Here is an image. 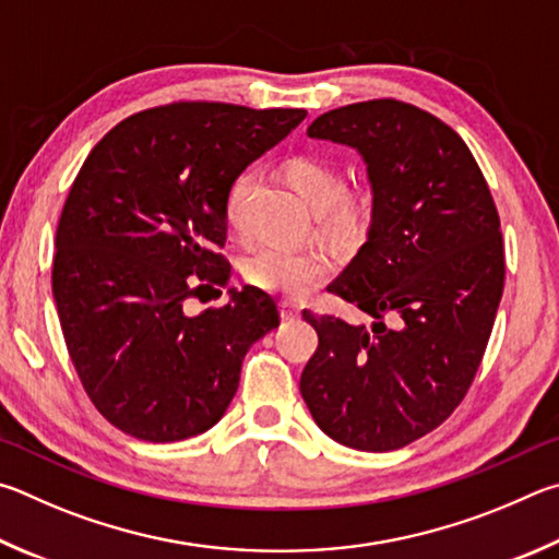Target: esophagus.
<instances>
[{"label":"esophagus","mask_w":559,"mask_h":559,"mask_svg":"<svg viewBox=\"0 0 559 559\" xmlns=\"http://www.w3.org/2000/svg\"><path fill=\"white\" fill-rule=\"evenodd\" d=\"M280 309H282V317H285V319H297L299 317V305H297V301H292V299L280 301Z\"/></svg>","instance_id":"esophagus-1"}]
</instances>
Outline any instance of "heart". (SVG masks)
<instances>
[{
	"label": "heart",
	"mask_w": 559,
	"mask_h": 559,
	"mask_svg": "<svg viewBox=\"0 0 559 559\" xmlns=\"http://www.w3.org/2000/svg\"><path fill=\"white\" fill-rule=\"evenodd\" d=\"M282 176L301 203L314 213L321 233L338 245H356L370 225V201L366 193L346 189L344 169L324 154H295L282 164ZM254 181L252 171L233 179L225 195V218L233 230L242 225V203ZM334 272V258L324 248H260L245 262V280L252 287L287 297H305Z\"/></svg>",
	"instance_id": "obj_1"
}]
</instances>
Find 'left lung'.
Listing matches in <instances>:
<instances>
[{"label":"left lung","instance_id":"obj_1","mask_svg":"<svg viewBox=\"0 0 559 559\" xmlns=\"http://www.w3.org/2000/svg\"><path fill=\"white\" fill-rule=\"evenodd\" d=\"M307 134L354 146L366 162L368 240L329 292L373 324L301 311L319 348L299 390L338 444L393 452L442 425L481 366L503 295L501 221L462 136L415 105H346ZM388 313L397 328L384 326Z\"/></svg>","mask_w":559,"mask_h":559}]
</instances>
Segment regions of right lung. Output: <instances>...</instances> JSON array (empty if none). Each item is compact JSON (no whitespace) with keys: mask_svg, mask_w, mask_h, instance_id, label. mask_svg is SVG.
<instances>
[{"mask_svg":"<svg viewBox=\"0 0 559 559\" xmlns=\"http://www.w3.org/2000/svg\"><path fill=\"white\" fill-rule=\"evenodd\" d=\"M305 117L171 103L127 117L87 154L58 221L53 299L87 397L124 435L164 444L211 429L248 348L280 326L258 287L195 317L186 299L228 285L225 195Z\"/></svg>","mask_w":559,"mask_h":559,"instance_id":"add662e5","label":"right lung"}]
</instances>
